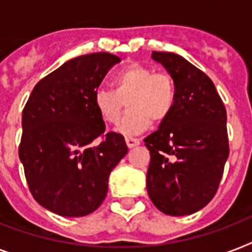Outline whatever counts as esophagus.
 <instances>
[{"label":"esophagus","mask_w":252,"mask_h":252,"mask_svg":"<svg viewBox=\"0 0 252 252\" xmlns=\"http://www.w3.org/2000/svg\"><path fill=\"white\" fill-rule=\"evenodd\" d=\"M126 145H128V148H134V146L140 145V140L136 137H130V136L126 137Z\"/></svg>","instance_id":"esophagus-1"}]
</instances>
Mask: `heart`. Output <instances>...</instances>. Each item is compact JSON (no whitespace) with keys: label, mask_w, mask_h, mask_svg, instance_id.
Segmentation results:
<instances>
[{"label":"heart","mask_w":252,"mask_h":252,"mask_svg":"<svg viewBox=\"0 0 252 252\" xmlns=\"http://www.w3.org/2000/svg\"><path fill=\"white\" fill-rule=\"evenodd\" d=\"M112 85L114 90L98 89L95 91L93 103L104 122L116 124L126 99L129 111L118 126V130L123 134L144 132L153 120L162 123L175 106V82L167 73H154L152 68L133 64L122 69L114 77Z\"/></svg>","instance_id":"1"}]
</instances>
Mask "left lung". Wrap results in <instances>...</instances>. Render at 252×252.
Returning a JSON list of instances; mask_svg holds the SVG:
<instances>
[{"instance_id": "1", "label": "left lung", "mask_w": 252, "mask_h": 252, "mask_svg": "<svg viewBox=\"0 0 252 252\" xmlns=\"http://www.w3.org/2000/svg\"><path fill=\"white\" fill-rule=\"evenodd\" d=\"M176 87L174 110L144 140L150 152L146 189L170 216H187L217 192L229 157L226 110L212 80L179 55L152 53Z\"/></svg>"}]
</instances>
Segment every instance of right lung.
Instances as JSON below:
<instances>
[{
  "instance_id": "right-lung-1",
  "label": "right lung",
  "mask_w": 252,
  "mask_h": 252,
  "mask_svg": "<svg viewBox=\"0 0 252 252\" xmlns=\"http://www.w3.org/2000/svg\"><path fill=\"white\" fill-rule=\"evenodd\" d=\"M120 59L107 52L66 61L33 87L22 114L19 159L33 199L64 217H82L103 203L108 176L128 152L108 132L93 103Z\"/></svg>"
}]
</instances>
